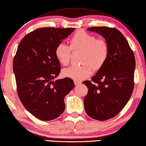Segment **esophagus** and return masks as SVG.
<instances>
[{
  "mask_svg": "<svg viewBox=\"0 0 146 146\" xmlns=\"http://www.w3.org/2000/svg\"><path fill=\"white\" fill-rule=\"evenodd\" d=\"M81 82L80 81H78V80H74V84L76 85V86H78V85H79V84H81Z\"/></svg>",
  "mask_w": 146,
  "mask_h": 146,
  "instance_id": "1",
  "label": "esophagus"
}]
</instances>
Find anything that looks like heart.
Listing matches in <instances>:
<instances>
[{"label":"heart","mask_w":146,"mask_h":146,"mask_svg":"<svg viewBox=\"0 0 146 146\" xmlns=\"http://www.w3.org/2000/svg\"><path fill=\"white\" fill-rule=\"evenodd\" d=\"M72 51H82L80 66H72L64 69V77L82 80L91 75L93 68L100 70L108 58L109 46L104 39H98L95 35L84 31L76 32L70 39V46L60 43L56 47L55 55L59 63L66 66L70 63Z\"/></svg>","instance_id":"obj_1"}]
</instances>
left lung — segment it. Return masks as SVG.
Returning <instances> with one entry per match:
<instances>
[{
    "instance_id": "8db88e82",
    "label": "left lung",
    "mask_w": 146,
    "mask_h": 146,
    "mask_svg": "<svg viewBox=\"0 0 146 146\" xmlns=\"http://www.w3.org/2000/svg\"><path fill=\"white\" fill-rule=\"evenodd\" d=\"M87 30L102 35L110 51L106 62L91 81L83 82L88 89L84 98L85 110L94 119L106 121L117 115L131 98L135 57L126 38L115 28L93 27Z\"/></svg>"
}]
</instances>
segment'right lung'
<instances>
[{"instance_id": "add662e5", "label": "right lung", "mask_w": 146, "mask_h": 146, "mask_svg": "<svg viewBox=\"0 0 146 146\" xmlns=\"http://www.w3.org/2000/svg\"><path fill=\"white\" fill-rule=\"evenodd\" d=\"M74 28H39L21 40L13 58L17 95L23 106L39 119L57 118L65 109L64 98L74 87L69 78L53 81L60 64L55 55L57 46Z\"/></svg>"}]
</instances>
